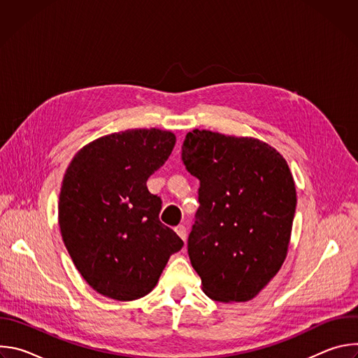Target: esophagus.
<instances>
[{"label": "esophagus", "mask_w": 358, "mask_h": 358, "mask_svg": "<svg viewBox=\"0 0 358 358\" xmlns=\"http://www.w3.org/2000/svg\"><path fill=\"white\" fill-rule=\"evenodd\" d=\"M174 231L177 232V235H178L182 241H185V239H187V229H185V227H184V225H178V227H176V228H174Z\"/></svg>", "instance_id": "34e87169"}]
</instances>
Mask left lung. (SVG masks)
I'll return each instance as SVG.
<instances>
[{"instance_id":"obj_1","label":"left lung","mask_w":358,"mask_h":358,"mask_svg":"<svg viewBox=\"0 0 358 358\" xmlns=\"http://www.w3.org/2000/svg\"><path fill=\"white\" fill-rule=\"evenodd\" d=\"M199 180L188 255L202 290L217 301L257 296L286 259L296 188L286 160L269 144L192 130L181 148Z\"/></svg>"}]
</instances>
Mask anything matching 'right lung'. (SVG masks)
Here are the masks:
<instances>
[{"mask_svg": "<svg viewBox=\"0 0 358 358\" xmlns=\"http://www.w3.org/2000/svg\"><path fill=\"white\" fill-rule=\"evenodd\" d=\"M171 131L133 129L100 137L71 162L59 194L64 243L83 279L115 300H136L159 282L184 242L159 214L148 177L170 157Z\"/></svg>", "mask_w": 358, "mask_h": 358, "instance_id": "obj_1", "label": "right lung"}]
</instances>
